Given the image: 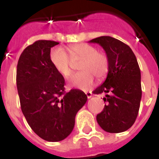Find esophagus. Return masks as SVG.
Listing matches in <instances>:
<instances>
[{"label": "esophagus", "instance_id": "obj_1", "mask_svg": "<svg viewBox=\"0 0 159 159\" xmlns=\"http://www.w3.org/2000/svg\"><path fill=\"white\" fill-rule=\"evenodd\" d=\"M86 95H87V97H88V99H90V98H92V93L91 92H86Z\"/></svg>", "mask_w": 159, "mask_h": 159}]
</instances>
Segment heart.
Returning <instances> with one entry per match:
<instances>
[{
    "label": "heart",
    "instance_id": "heart-1",
    "mask_svg": "<svg viewBox=\"0 0 159 159\" xmlns=\"http://www.w3.org/2000/svg\"><path fill=\"white\" fill-rule=\"evenodd\" d=\"M69 57L61 48H53L50 52V60L56 71L67 78L72 72L71 61L81 60L79 69L81 71L72 75L69 80L71 87L88 90L93 85L95 77L98 80L104 79L109 71V59L106 53L97 51V48L89 43H80L68 48Z\"/></svg>",
    "mask_w": 159,
    "mask_h": 159
}]
</instances>
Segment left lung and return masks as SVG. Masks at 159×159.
<instances>
[{
  "mask_svg": "<svg viewBox=\"0 0 159 159\" xmlns=\"http://www.w3.org/2000/svg\"><path fill=\"white\" fill-rule=\"evenodd\" d=\"M99 43L109 59V71L105 81L93 92L106 93L105 104L96 116L101 128L109 133L128 130L135 122L142 98L141 72L135 55L128 45L111 36L90 40Z\"/></svg>",
  "mask_w": 159,
  "mask_h": 159,
  "instance_id": "obj_1",
  "label": "left lung"
}]
</instances>
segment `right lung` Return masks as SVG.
<instances>
[{"instance_id": "add662e5", "label": "right lung", "mask_w": 159, "mask_h": 159, "mask_svg": "<svg viewBox=\"0 0 159 159\" xmlns=\"http://www.w3.org/2000/svg\"><path fill=\"white\" fill-rule=\"evenodd\" d=\"M52 40H37L21 53L16 87L21 111L32 130L43 139L59 142L69 135L77 112L88 100L82 91L64 92V79L50 60Z\"/></svg>"}]
</instances>
